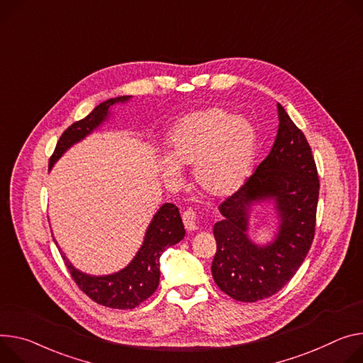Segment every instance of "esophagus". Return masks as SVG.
I'll return each mask as SVG.
<instances>
[{
	"instance_id": "1",
	"label": "esophagus",
	"mask_w": 363,
	"mask_h": 363,
	"mask_svg": "<svg viewBox=\"0 0 363 363\" xmlns=\"http://www.w3.org/2000/svg\"><path fill=\"white\" fill-rule=\"evenodd\" d=\"M182 220H184V225L188 230V232H195L199 225H196V214L194 210H186L182 214Z\"/></svg>"
}]
</instances>
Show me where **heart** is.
<instances>
[{
  "instance_id": "heart-1",
  "label": "heart",
  "mask_w": 363,
  "mask_h": 363,
  "mask_svg": "<svg viewBox=\"0 0 363 363\" xmlns=\"http://www.w3.org/2000/svg\"><path fill=\"white\" fill-rule=\"evenodd\" d=\"M168 164L160 178L168 188L181 184V171L192 167V184L211 200L236 194L247 181L256 156L253 124L221 107H208L179 118L168 136Z\"/></svg>"
}]
</instances>
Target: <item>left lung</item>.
I'll return each instance as SVG.
<instances>
[{
    "label": "left lung",
    "instance_id": "1",
    "mask_svg": "<svg viewBox=\"0 0 363 363\" xmlns=\"http://www.w3.org/2000/svg\"><path fill=\"white\" fill-rule=\"evenodd\" d=\"M278 133L269 155L247 182L220 206L214 224L217 252L211 272L228 296L256 303L284 288L304 262L315 227L318 175L311 147L281 104ZM274 206L277 228L272 241L255 242L248 235L255 205Z\"/></svg>",
    "mask_w": 363,
    "mask_h": 363
}]
</instances>
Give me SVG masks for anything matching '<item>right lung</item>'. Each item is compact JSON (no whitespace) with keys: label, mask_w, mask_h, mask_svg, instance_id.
<instances>
[{"label":"right lung","mask_w":363,"mask_h":363,"mask_svg":"<svg viewBox=\"0 0 363 363\" xmlns=\"http://www.w3.org/2000/svg\"><path fill=\"white\" fill-rule=\"evenodd\" d=\"M130 100L131 95L111 98L96 106L85 118L65 130L50 157L49 169L53 168V164L65 152H68L74 145L82 142L107 123L113 117L111 107L125 104ZM184 236L185 228L178 207L167 203L155 213L147 225L143 243L135 257L128 262L127 267L117 272L108 275H89L77 269L59 246L57 249L74 281L92 301L110 308L131 310L147 300L156 291L160 278V255L167 247L179 243ZM55 243L57 245L56 240Z\"/></svg>","instance_id":"1"}]
</instances>
